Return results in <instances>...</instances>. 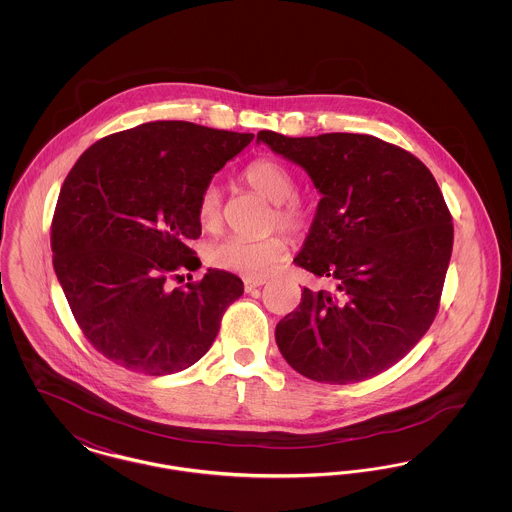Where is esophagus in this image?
Wrapping results in <instances>:
<instances>
[{
    "instance_id": "34e87169",
    "label": "esophagus",
    "mask_w": 512,
    "mask_h": 512,
    "mask_svg": "<svg viewBox=\"0 0 512 512\" xmlns=\"http://www.w3.org/2000/svg\"><path fill=\"white\" fill-rule=\"evenodd\" d=\"M265 284V280L263 278H245L244 280V288L245 292H253V290H257V288H261Z\"/></svg>"
}]
</instances>
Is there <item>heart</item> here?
<instances>
[{"mask_svg":"<svg viewBox=\"0 0 512 512\" xmlns=\"http://www.w3.org/2000/svg\"><path fill=\"white\" fill-rule=\"evenodd\" d=\"M249 188L263 195L274 207L276 222L292 232H299L309 224L311 211L295 195V180L290 169L278 159H257L244 171ZM197 219L205 230L215 232L222 224V197L215 184H207L197 199ZM288 255V240L282 234L267 238H240L230 236L209 245L207 259L211 265L230 270L247 278H265Z\"/></svg>","mask_w":512,"mask_h":512,"instance_id":"obj_1","label":"heart"}]
</instances>
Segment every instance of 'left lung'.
<instances>
[{"label": "left lung", "mask_w": 512, "mask_h": 512, "mask_svg": "<svg viewBox=\"0 0 512 512\" xmlns=\"http://www.w3.org/2000/svg\"><path fill=\"white\" fill-rule=\"evenodd\" d=\"M261 142L299 165L322 195L293 263L334 286L303 288L299 307L276 324L282 357L326 384L388 370L438 313L453 224L436 178L409 151L366 134L261 130Z\"/></svg>", "instance_id": "8db88e82"}]
</instances>
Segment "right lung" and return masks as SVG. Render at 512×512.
<instances>
[{
	"label": "right lung",
	"instance_id": "1",
	"mask_svg": "<svg viewBox=\"0 0 512 512\" xmlns=\"http://www.w3.org/2000/svg\"><path fill=\"white\" fill-rule=\"evenodd\" d=\"M251 140L146 122L88 147L67 174L51 222L53 268L86 340L109 361L165 376L213 345L244 282L217 268L186 288L167 280L201 267L190 249L201 236L197 199Z\"/></svg>",
	"mask_w": 512,
	"mask_h": 512
}]
</instances>
